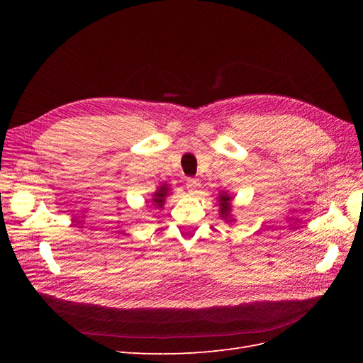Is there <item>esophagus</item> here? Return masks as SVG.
Returning a JSON list of instances; mask_svg holds the SVG:
<instances>
[{"mask_svg":"<svg viewBox=\"0 0 363 363\" xmlns=\"http://www.w3.org/2000/svg\"><path fill=\"white\" fill-rule=\"evenodd\" d=\"M186 188H188L189 194L194 195V194L199 192V189H200V182L196 179H188V180H186Z\"/></svg>","mask_w":363,"mask_h":363,"instance_id":"esophagus-1","label":"esophagus"}]
</instances>
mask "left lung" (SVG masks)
<instances>
[{"instance_id": "1", "label": "left lung", "mask_w": 363, "mask_h": 363, "mask_svg": "<svg viewBox=\"0 0 363 363\" xmlns=\"http://www.w3.org/2000/svg\"><path fill=\"white\" fill-rule=\"evenodd\" d=\"M232 200H233V196L227 194V192H221L218 196L219 216H221L225 223L235 221L233 216H232Z\"/></svg>"}]
</instances>
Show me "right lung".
<instances>
[{"label":"right lung","instance_id":"add662e5","mask_svg":"<svg viewBox=\"0 0 363 363\" xmlns=\"http://www.w3.org/2000/svg\"><path fill=\"white\" fill-rule=\"evenodd\" d=\"M169 186L167 183H163L162 186H159L157 191L152 194V204H155L156 208H162L164 204V199L169 195Z\"/></svg>","mask_w":363,"mask_h":363}]
</instances>
